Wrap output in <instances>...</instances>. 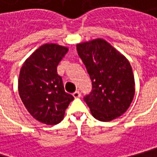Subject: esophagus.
Masks as SVG:
<instances>
[{"label": "esophagus", "mask_w": 157, "mask_h": 157, "mask_svg": "<svg viewBox=\"0 0 157 157\" xmlns=\"http://www.w3.org/2000/svg\"><path fill=\"white\" fill-rule=\"evenodd\" d=\"M73 97H74L75 98H78L81 97V93H80L78 90H77V91L74 92V93H73Z\"/></svg>", "instance_id": "34e87169"}]
</instances>
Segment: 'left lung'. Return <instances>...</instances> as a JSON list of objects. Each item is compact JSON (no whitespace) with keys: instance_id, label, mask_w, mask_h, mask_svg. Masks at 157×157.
<instances>
[{"instance_id":"8db88e82","label":"left lung","mask_w":157,"mask_h":157,"mask_svg":"<svg viewBox=\"0 0 157 157\" xmlns=\"http://www.w3.org/2000/svg\"><path fill=\"white\" fill-rule=\"evenodd\" d=\"M76 48L92 82L91 92L84 98L92 116L105 122L120 117L135 92L130 62L102 38L77 44Z\"/></svg>"}]
</instances>
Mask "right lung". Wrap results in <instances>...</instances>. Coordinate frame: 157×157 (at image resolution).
Wrapping results in <instances>:
<instances>
[{
    "label": "right lung",
    "mask_w": 157,
    "mask_h": 157,
    "mask_svg": "<svg viewBox=\"0 0 157 157\" xmlns=\"http://www.w3.org/2000/svg\"><path fill=\"white\" fill-rule=\"evenodd\" d=\"M68 48L57 44L39 46L21 67L18 91L31 116L41 123L56 125L74 97L65 92L57 66Z\"/></svg>",
    "instance_id": "obj_1"
}]
</instances>
